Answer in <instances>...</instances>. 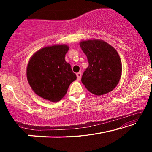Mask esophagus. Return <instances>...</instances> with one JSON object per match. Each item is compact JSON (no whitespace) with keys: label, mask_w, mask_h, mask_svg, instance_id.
I'll list each match as a JSON object with an SVG mask.
<instances>
[{"label":"esophagus","mask_w":152,"mask_h":152,"mask_svg":"<svg viewBox=\"0 0 152 152\" xmlns=\"http://www.w3.org/2000/svg\"><path fill=\"white\" fill-rule=\"evenodd\" d=\"M76 76H77V80H80L81 79V77H82V72H79L76 73Z\"/></svg>","instance_id":"esophagus-1"}]
</instances>
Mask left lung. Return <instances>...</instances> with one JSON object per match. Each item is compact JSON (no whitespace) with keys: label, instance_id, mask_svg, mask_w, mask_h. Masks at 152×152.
<instances>
[{"label":"left lung","instance_id":"1","mask_svg":"<svg viewBox=\"0 0 152 152\" xmlns=\"http://www.w3.org/2000/svg\"><path fill=\"white\" fill-rule=\"evenodd\" d=\"M88 61L81 81L89 92L102 95L112 91L121 76V61L117 51L102 40H87L80 43Z\"/></svg>","mask_w":152,"mask_h":152}]
</instances>
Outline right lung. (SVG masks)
Listing matches in <instances>:
<instances>
[{
  "label": "right lung",
  "mask_w": 152,
  "mask_h": 152,
  "mask_svg": "<svg viewBox=\"0 0 152 152\" xmlns=\"http://www.w3.org/2000/svg\"><path fill=\"white\" fill-rule=\"evenodd\" d=\"M68 46L56 45L37 51L28 63L27 78L38 96L57 102L66 94L68 87L76 80L71 66L65 60Z\"/></svg>",
  "instance_id": "right-lung-1"
}]
</instances>
